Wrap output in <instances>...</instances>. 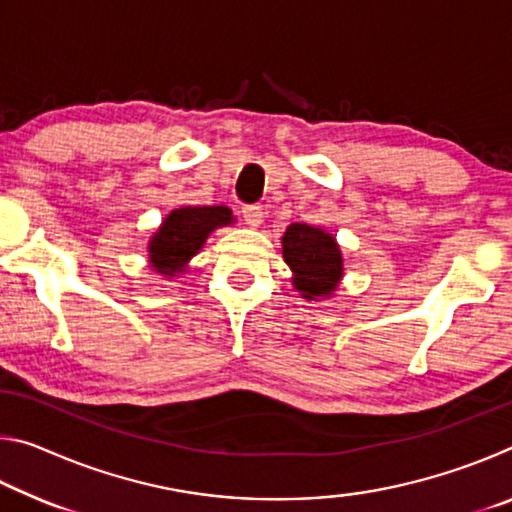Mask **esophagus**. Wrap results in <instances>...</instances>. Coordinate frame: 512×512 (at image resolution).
I'll return each mask as SVG.
<instances>
[{
    "mask_svg": "<svg viewBox=\"0 0 512 512\" xmlns=\"http://www.w3.org/2000/svg\"><path fill=\"white\" fill-rule=\"evenodd\" d=\"M241 214H244V221L250 225V228H259L264 221V212L259 205H246L244 210H241Z\"/></svg>",
    "mask_w": 512,
    "mask_h": 512,
    "instance_id": "esophagus-1",
    "label": "esophagus"
}]
</instances>
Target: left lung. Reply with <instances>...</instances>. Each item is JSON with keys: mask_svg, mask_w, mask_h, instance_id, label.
<instances>
[{"mask_svg": "<svg viewBox=\"0 0 512 512\" xmlns=\"http://www.w3.org/2000/svg\"><path fill=\"white\" fill-rule=\"evenodd\" d=\"M282 257L293 289L309 302L332 298L345 275L339 241L318 225L291 223L282 235Z\"/></svg>", "mask_w": 512, "mask_h": 512, "instance_id": "left-lung-1", "label": "left lung"}]
</instances>
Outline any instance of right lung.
Wrapping results in <instances>:
<instances>
[{"instance_id":"obj_1","label":"right lung","mask_w":512,"mask_h":512,"mask_svg":"<svg viewBox=\"0 0 512 512\" xmlns=\"http://www.w3.org/2000/svg\"><path fill=\"white\" fill-rule=\"evenodd\" d=\"M230 223H235V216L225 205H185L171 210L149 239L151 271L169 280L180 277L201 253L207 237Z\"/></svg>"}]
</instances>
